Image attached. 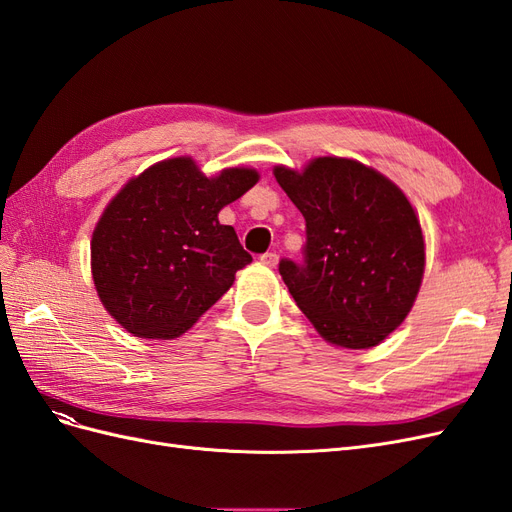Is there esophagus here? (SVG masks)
Masks as SVG:
<instances>
[{
    "mask_svg": "<svg viewBox=\"0 0 512 512\" xmlns=\"http://www.w3.org/2000/svg\"><path fill=\"white\" fill-rule=\"evenodd\" d=\"M260 262L262 265H267V267H277V262H280V256H277L275 252H265L260 256Z\"/></svg>",
    "mask_w": 512,
    "mask_h": 512,
    "instance_id": "obj_1",
    "label": "esophagus"
}]
</instances>
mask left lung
<instances>
[{"label":"left lung","instance_id":"8db88e82","mask_svg":"<svg viewBox=\"0 0 512 512\" xmlns=\"http://www.w3.org/2000/svg\"><path fill=\"white\" fill-rule=\"evenodd\" d=\"M275 179L305 218L303 260H280L294 303L331 344L371 348L416 299L423 232L397 185L354 160L318 158Z\"/></svg>","mask_w":512,"mask_h":512}]
</instances>
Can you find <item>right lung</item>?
<instances>
[{
  "label": "right lung",
  "instance_id": "right-lung-1",
  "mask_svg": "<svg viewBox=\"0 0 512 512\" xmlns=\"http://www.w3.org/2000/svg\"><path fill=\"white\" fill-rule=\"evenodd\" d=\"M256 181L250 168L209 179L190 158L160 162L132 179L91 239V273L108 314L136 337L188 331L252 262L218 213Z\"/></svg>",
  "mask_w": 512,
  "mask_h": 512
}]
</instances>
